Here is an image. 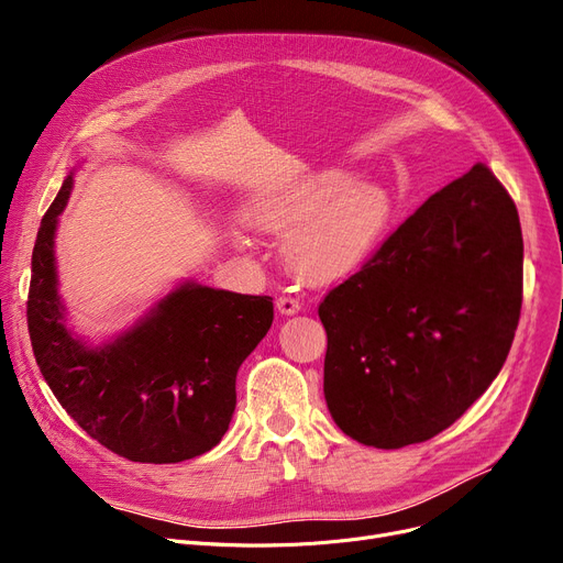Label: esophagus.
<instances>
[{"mask_svg": "<svg viewBox=\"0 0 563 563\" xmlns=\"http://www.w3.org/2000/svg\"><path fill=\"white\" fill-rule=\"evenodd\" d=\"M276 308L280 314H294L301 310V303L297 297H289V294H285V297H278L276 299Z\"/></svg>", "mask_w": 563, "mask_h": 563, "instance_id": "34e87169", "label": "esophagus"}]
</instances>
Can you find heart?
<instances>
[{
  "mask_svg": "<svg viewBox=\"0 0 563 563\" xmlns=\"http://www.w3.org/2000/svg\"><path fill=\"white\" fill-rule=\"evenodd\" d=\"M390 198L376 185H351L342 170L310 173L264 191L244 219L264 232H287V269L312 285L353 274L376 249L390 221Z\"/></svg>",
  "mask_w": 563,
  "mask_h": 563,
  "instance_id": "b5f03b06",
  "label": "heart"
}]
</instances>
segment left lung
<instances>
[{"mask_svg": "<svg viewBox=\"0 0 563 563\" xmlns=\"http://www.w3.org/2000/svg\"><path fill=\"white\" fill-rule=\"evenodd\" d=\"M522 306L516 202L486 164L429 196L319 303L323 397L378 450L452 427L505 365Z\"/></svg>", "mask_w": 563, "mask_h": 563, "instance_id": "1", "label": "left lung"}]
</instances>
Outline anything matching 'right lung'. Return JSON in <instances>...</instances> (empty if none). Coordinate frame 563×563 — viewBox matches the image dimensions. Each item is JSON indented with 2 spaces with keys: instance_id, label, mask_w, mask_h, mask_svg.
I'll return each mask as SVG.
<instances>
[{
  "instance_id": "obj_1",
  "label": "right lung",
  "mask_w": 563,
  "mask_h": 563,
  "mask_svg": "<svg viewBox=\"0 0 563 563\" xmlns=\"http://www.w3.org/2000/svg\"><path fill=\"white\" fill-rule=\"evenodd\" d=\"M73 189L68 175L45 212L32 255L26 327L49 390L113 454L177 463L210 452L234 412L236 369L272 329L274 299L187 283L136 327L88 349L64 327L54 230Z\"/></svg>"
}]
</instances>
